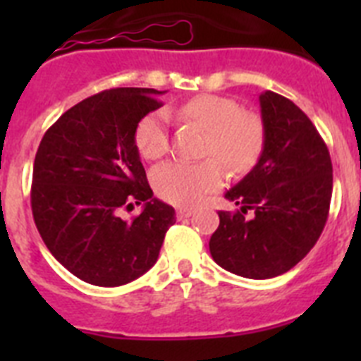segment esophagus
I'll list each match as a JSON object with an SVG mask.
<instances>
[{
    "mask_svg": "<svg viewBox=\"0 0 361 361\" xmlns=\"http://www.w3.org/2000/svg\"><path fill=\"white\" fill-rule=\"evenodd\" d=\"M191 215H193L191 208H177V219H188Z\"/></svg>",
    "mask_w": 361,
    "mask_h": 361,
    "instance_id": "esophagus-1",
    "label": "esophagus"
}]
</instances>
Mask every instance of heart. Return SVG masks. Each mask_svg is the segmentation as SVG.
<instances>
[{
    "instance_id": "b5f03b06",
    "label": "heart",
    "mask_w": 361,
    "mask_h": 361,
    "mask_svg": "<svg viewBox=\"0 0 361 361\" xmlns=\"http://www.w3.org/2000/svg\"><path fill=\"white\" fill-rule=\"evenodd\" d=\"M173 114L208 130L209 141L206 153L222 158L235 173L250 171L262 155L266 145L264 123L255 114L242 110L235 99L215 94L195 95L178 104ZM135 146L141 157L148 161L162 157L168 152L170 135L166 114L155 111L142 117L135 130ZM218 159L209 157L199 162H164L153 170V188L159 197L168 202L195 206L224 183V165Z\"/></svg>"
}]
</instances>
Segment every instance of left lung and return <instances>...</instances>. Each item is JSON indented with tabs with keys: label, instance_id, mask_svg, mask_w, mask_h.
<instances>
[{
	"label": "left lung",
	"instance_id": "1",
	"mask_svg": "<svg viewBox=\"0 0 361 361\" xmlns=\"http://www.w3.org/2000/svg\"><path fill=\"white\" fill-rule=\"evenodd\" d=\"M266 145L253 170L226 199L235 213L219 212L209 253L220 267L264 280L279 276L312 250L329 215L333 164L314 124L293 101L260 94Z\"/></svg>",
	"mask_w": 361,
	"mask_h": 361
}]
</instances>
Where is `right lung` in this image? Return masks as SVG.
Instances as JSON below:
<instances>
[{
    "instance_id": "right-lung-1",
    "label": "right lung",
    "mask_w": 361,
    "mask_h": 361,
    "mask_svg": "<svg viewBox=\"0 0 361 361\" xmlns=\"http://www.w3.org/2000/svg\"><path fill=\"white\" fill-rule=\"evenodd\" d=\"M153 88H111L66 110L39 142L32 173L34 222L66 269L101 288H117L157 262L175 209L153 197L135 130L162 106ZM142 203L141 216L120 209Z\"/></svg>"
}]
</instances>
